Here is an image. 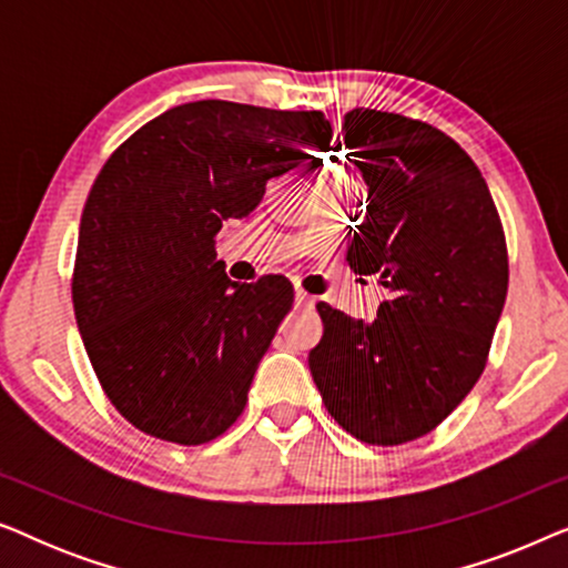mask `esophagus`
I'll list each match as a JSON object with an SVG mask.
<instances>
[{
	"label": "esophagus",
	"mask_w": 568,
	"mask_h": 568,
	"mask_svg": "<svg viewBox=\"0 0 568 568\" xmlns=\"http://www.w3.org/2000/svg\"><path fill=\"white\" fill-rule=\"evenodd\" d=\"M294 305H297V307H313L315 297H310L305 290H297V292H294Z\"/></svg>",
	"instance_id": "obj_1"
}]
</instances>
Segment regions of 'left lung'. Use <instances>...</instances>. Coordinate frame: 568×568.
<instances>
[{
	"label": "left lung",
	"mask_w": 568,
	"mask_h": 568,
	"mask_svg": "<svg viewBox=\"0 0 568 568\" xmlns=\"http://www.w3.org/2000/svg\"><path fill=\"white\" fill-rule=\"evenodd\" d=\"M341 131L369 189L346 261L390 297L372 323L317 302L310 372L352 437L406 445L484 375L507 300V237L484 175L445 131L372 108L346 113Z\"/></svg>",
	"instance_id": "obj_1"
}]
</instances>
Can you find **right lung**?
<instances>
[{
    "mask_svg": "<svg viewBox=\"0 0 568 568\" xmlns=\"http://www.w3.org/2000/svg\"><path fill=\"white\" fill-rule=\"evenodd\" d=\"M331 134L321 111L196 100L105 160L84 201L72 302L100 387L139 432L206 445L243 414L294 286L230 282L214 237Z\"/></svg>",
    "mask_w": 568,
    "mask_h": 568,
    "instance_id": "add662e5",
    "label": "right lung"
}]
</instances>
